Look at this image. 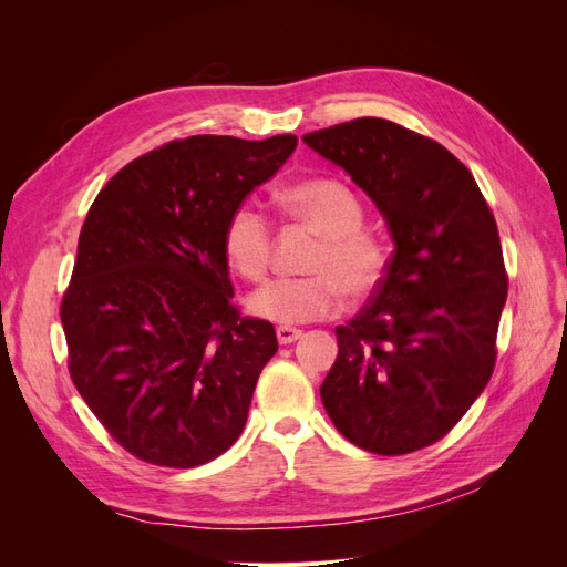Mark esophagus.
<instances>
[{"label":"esophagus","instance_id":"1","mask_svg":"<svg viewBox=\"0 0 567 567\" xmlns=\"http://www.w3.org/2000/svg\"><path fill=\"white\" fill-rule=\"evenodd\" d=\"M300 336H302V331L300 329H290V326H279V329H277V338H279L281 346H288V342H296Z\"/></svg>","mask_w":567,"mask_h":567}]
</instances>
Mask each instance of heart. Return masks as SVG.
Segmentation results:
<instances>
[{
    "instance_id": "obj_1",
    "label": "heart",
    "mask_w": 567,
    "mask_h": 567,
    "mask_svg": "<svg viewBox=\"0 0 567 567\" xmlns=\"http://www.w3.org/2000/svg\"><path fill=\"white\" fill-rule=\"evenodd\" d=\"M281 208L321 236L307 260L310 277L274 279L248 298V310L267 321L296 326L333 317L342 293L352 300L373 296L385 279L388 250L379 236L364 231V205L350 186L336 179L290 184ZM227 260L250 281H260L271 260V219L257 200L234 205L221 234Z\"/></svg>"
}]
</instances>
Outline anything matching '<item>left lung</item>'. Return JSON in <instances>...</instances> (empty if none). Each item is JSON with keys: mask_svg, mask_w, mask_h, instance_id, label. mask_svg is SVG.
Listing matches in <instances>:
<instances>
[{"mask_svg": "<svg viewBox=\"0 0 567 567\" xmlns=\"http://www.w3.org/2000/svg\"><path fill=\"white\" fill-rule=\"evenodd\" d=\"M302 142L340 165L388 221L385 279L348 326L321 383L342 437L398 456L447 435L489 383L508 277L494 215L442 144L383 117Z\"/></svg>", "mask_w": 567, "mask_h": 567, "instance_id": "1", "label": "left lung"}]
</instances>
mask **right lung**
<instances>
[{
	"label": "right lung",
	"mask_w": 567,
	"mask_h": 567,
	"mask_svg": "<svg viewBox=\"0 0 567 567\" xmlns=\"http://www.w3.org/2000/svg\"><path fill=\"white\" fill-rule=\"evenodd\" d=\"M298 136L198 134L125 165L84 219L61 300L68 371L136 458L194 468L241 435L274 326L241 317L221 234Z\"/></svg>",
	"instance_id": "add662e5"
}]
</instances>
